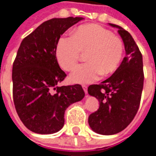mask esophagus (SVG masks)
Instances as JSON below:
<instances>
[{"label":"esophagus","instance_id":"esophagus-1","mask_svg":"<svg viewBox=\"0 0 156 156\" xmlns=\"http://www.w3.org/2000/svg\"><path fill=\"white\" fill-rule=\"evenodd\" d=\"M82 87L83 88V91L85 92V94H87V93H88V87H87L86 85H83Z\"/></svg>","mask_w":156,"mask_h":156}]
</instances>
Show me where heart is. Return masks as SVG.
Listing matches in <instances>:
<instances>
[{"instance_id":"obj_1","label":"heart","mask_w":156,"mask_h":156,"mask_svg":"<svg viewBox=\"0 0 156 156\" xmlns=\"http://www.w3.org/2000/svg\"><path fill=\"white\" fill-rule=\"evenodd\" d=\"M81 52H87L88 62L77 66L70 80L76 83H89L101 74L107 77L117 70L123 58L124 44L119 37L100 26H80L73 31L72 37L59 39L56 57L62 68L71 71Z\"/></svg>"}]
</instances>
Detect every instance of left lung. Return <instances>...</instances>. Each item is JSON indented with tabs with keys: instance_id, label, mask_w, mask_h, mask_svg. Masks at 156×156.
I'll use <instances>...</instances> for the list:
<instances>
[{
	"instance_id": "left-lung-1",
	"label": "left lung",
	"mask_w": 156,
	"mask_h": 156,
	"mask_svg": "<svg viewBox=\"0 0 156 156\" xmlns=\"http://www.w3.org/2000/svg\"><path fill=\"white\" fill-rule=\"evenodd\" d=\"M118 28L123 40L125 57L117 70L100 84L90 85L88 93L99 102V108L88 117V124L95 133L115 134L124 130L139 109L143 85V58L132 36L121 27Z\"/></svg>"
}]
</instances>
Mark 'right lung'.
<instances>
[{
  "label": "right lung",
  "mask_w": 156,
  "mask_h": 156,
  "mask_svg": "<svg viewBox=\"0 0 156 156\" xmlns=\"http://www.w3.org/2000/svg\"><path fill=\"white\" fill-rule=\"evenodd\" d=\"M83 19L48 20L26 37L19 47L12 67L13 100L20 119L34 133L60 130L64 125L65 110L84 97L80 84L58 86L67 75L56 57L61 35Z\"/></svg>",
  "instance_id": "right-lung-1"
}]
</instances>
